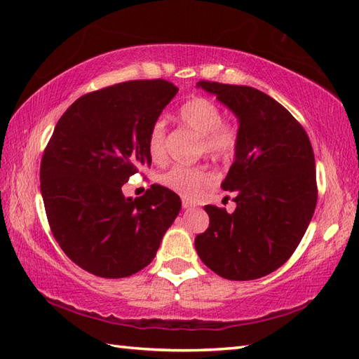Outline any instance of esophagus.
<instances>
[{"instance_id":"34e87169","label":"esophagus","mask_w":359,"mask_h":359,"mask_svg":"<svg viewBox=\"0 0 359 359\" xmlns=\"http://www.w3.org/2000/svg\"><path fill=\"white\" fill-rule=\"evenodd\" d=\"M182 207H184L185 210H189V208H193V207H194V203H193L191 201L184 199V201H182Z\"/></svg>"}]
</instances>
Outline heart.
Returning a JSON list of instances; mask_svg holds the SVG:
<instances>
[{
    "label": "heart",
    "mask_w": 359,
    "mask_h": 359,
    "mask_svg": "<svg viewBox=\"0 0 359 359\" xmlns=\"http://www.w3.org/2000/svg\"><path fill=\"white\" fill-rule=\"evenodd\" d=\"M177 118L182 126L199 135V154L215 160H226L234 156L239 144V129L231 121L222 120V111L217 103L207 97H193L180 106ZM165 142V121L157 118L147 137L149 157L156 163H162L166 157ZM212 180L215 175L202 166H174L160 175V184L188 199L196 197Z\"/></svg>",
    "instance_id": "heart-1"
}]
</instances>
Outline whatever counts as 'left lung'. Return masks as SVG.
Returning a JSON list of instances; mask_svg holds the SVG:
<instances>
[{
	"label": "left lung",
	"mask_w": 359,
	"mask_h": 359,
	"mask_svg": "<svg viewBox=\"0 0 359 359\" xmlns=\"http://www.w3.org/2000/svg\"><path fill=\"white\" fill-rule=\"evenodd\" d=\"M239 121V144L222 188L236 210L207 205V231L196 236L202 262L219 276L251 280L284 265L316 208L315 156L307 133L284 106L250 86L199 81Z\"/></svg>",
	"instance_id": "8db88e82"
}]
</instances>
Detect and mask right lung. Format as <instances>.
I'll list each match as a JSON object with an SVG mask.
<instances>
[{
	"instance_id": "obj_1",
	"label": "right lung",
	"mask_w": 359,
	"mask_h": 359,
	"mask_svg": "<svg viewBox=\"0 0 359 359\" xmlns=\"http://www.w3.org/2000/svg\"><path fill=\"white\" fill-rule=\"evenodd\" d=\"M179 88L134 80L75 100L53 129L40 168L41 196L53 238L72 262L100 278L144 269L177 217L182 202L152 185L142 197L121 193L151 166L147 137Z\"/></svg>"
}]
</instances>
